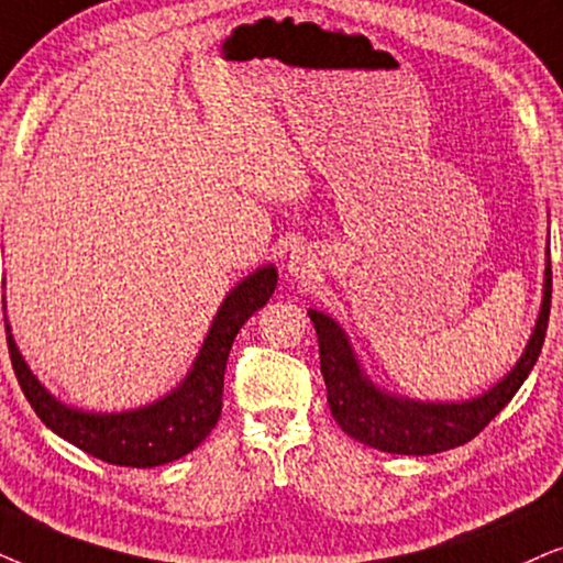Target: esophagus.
Listing matches in <instances>:
<instances>
[{
	"mask_svg": "<svg viewBox=\"0 0 563 563\" xmlns=\"http://www.w3.org/2000/svg\"><path fill=\"white\" fill-rule=\"evenodd\" d=\"M313 269H317V260H313L311 250H306V246H298V250L290 254V260H288L290 277H309Z\"/></svg>",
	"mask_w": 563,
	"mask_h": 563,
	"instance_id": "esophagus-1",
	"label": "esophagus"
}]
</instances>
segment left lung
Returning a JSON list of instances; mask_svg holds the SVG:
<instances>
[{"mask_svg": "<svg viewBox=\"0 0 563 563\" xmlns=\"http://www.w3.org/2000/svg\"><path fill=\"white\" fill-rule=\"evenodd\" d=\"M551 313V254L545 250L543 298L538 311L533 334L505 378L497 380L489 391L466 401H422L396 396L363 371L352 350V342L340 321L329 313L309 309L319 336L321 376L327 384V401L332 417L350 438L363 445L396 455H432L451 451L474 440L501 409L533 371L541 355L545 329Z\"/></svg>", "mask_w": 563, "mask_h": 563, "instance_id": "1", "label": "left lung"}]
</instances>
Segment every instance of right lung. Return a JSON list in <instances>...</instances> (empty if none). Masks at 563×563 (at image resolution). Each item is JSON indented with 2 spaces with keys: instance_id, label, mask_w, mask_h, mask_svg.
<instances>
[{
  "instance_id": "obj_1",
  "label": "right lung",
  "mask_w": 563,
  "mask_h": 563,
  "mask_svg": "<svg viewBox=\"0 0 563 563\" xmlns=\"http://www.w3.org/2000/svg\"><path fill=\"white\" fill-rule=\"evenodd\" d=\"M275 286V265H262L244 280H239L216 311L213 324L208 329L187 376L167 396L146 404V407L108 415V411L74 409L56 399L27 368L25 357L14 344L10 321L4 317L7 347H10L14 376L41 422L54 430L58 438L77 445L79 451L112 463V466H164V463L195 451L219 422L223 373H227L231 344L244 321L269 301Z\"/></svg>"
}]
</instances>
